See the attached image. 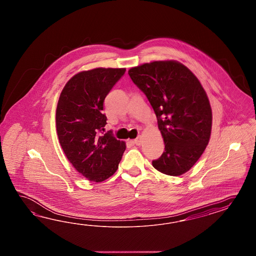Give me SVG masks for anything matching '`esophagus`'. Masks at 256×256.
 Wrapping results in <instances>:
<instances>
[{
    "label": "esophagus",
    "instance_id": "esophagus-1",
    "mask_svg": "<svg viewBox=\"0 0 256 256\" xmlns=\"http://www.w3.org/2000/svg\"><path fill=\"white\" fill-rule=\"evenodd\" d=\"M142 138L140 136H138V137L136 138L135 140H132V142L134 144H136V145H140L142 144Z\"/></svg>",
    "mask_w": 256,
    "mask_h": 256
}]
</instances>
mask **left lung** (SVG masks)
<instances>
[{"mask_svg": "<svg viewBox=\"0 0 256 256\" xmlns=\"http://www.w3.org/2000/svg\"><path fill=\"white\" fill-rule=\"evenodd\" d=\"M156 112L164 150L152 166L180 176L199 160L209 142L212 109L196 76L181 62L154 61L128 70Z\"/></svg>", "mask_w": 256, "mask_h": 256, "instance_id": "8db88e82", "label": "left lung"}]
</instances>
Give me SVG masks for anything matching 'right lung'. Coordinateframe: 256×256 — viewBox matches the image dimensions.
<instances>
[{
  "label": "right lung",
  "instance_id": "right-lung-1",
  "mask_svg": "<svg viewBox=\"0 0 256 256\" xmlns=\"http://www.w3.org/2000/svg\"><path fill=\"white\" fill-rule=\"evenodd\" d=\"M126 68L82 71L69 80L56 108L59 142L69 162L90 181L102 182L114 174L126 144L102 134L106 123L102 114L106 95L125 74Z\"/></svg>",
  "mask_w": 256,
  "mask_h": 256
}]
</instances>
